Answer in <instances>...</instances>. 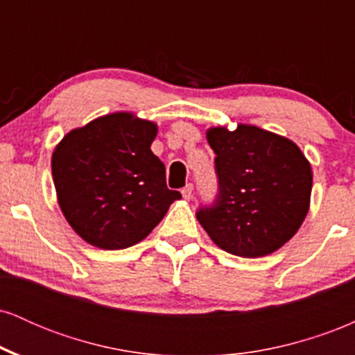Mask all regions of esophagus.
I'll return each instance as SVG.
<instances>
[{
    "label": "esophagus",
    "mask_w": 355,
    "mask_h": 355,
    "mask_svg": "<svg viewBox=\"0 0 355 355\" xmlns=\"http://www.w3.org/2000/svg\"><path fill=\"white\" fill-rule=\"evenodd\" d=\"M182 195L185 200H190V198L193 197V185H191V183H187V185L182 189Z\"/></svg>",
    "instance_id": "esophagus-1"
}]
</instances>
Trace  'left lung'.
Returning a JSON list of instances; mask_svg holds the SVG:
<instances>
[{
    "instance_id": "8db88e82",
    "label": "left lung",
    "mask_w": 355,
    "mask_h": 355,
    "mask_svg": "<svg viewBox=\"0 0 355 355\" xmlns=\"http://www.w3.org/2000/svg\"><path fill=\"white\" fill-rule=\"evenodd\" d=\"M218 190L197 218L229 254L263 257L302 225L312 190L311 164L294 141L252 125L210 128Z\"/></svg>"
}]
</instances>
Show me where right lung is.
Masks as SVG:
<instances>
[{"label": "right lung", "mask_w": 355, "mask_h": 355, "mask_svg": "<svg viewBox=\"0 0 355 355\" xmlns=\"http://www.w3.org/2000/svg\"><path fill=\"white\" fill-rule=\"evenodd\" d=\"M157 125L112 113L68 133L51 158L60 209L81 239L105 250L144 240L180 191L150 145Z\"/></svg>", "instance_id": "right-lung-1"}]
</instances>
